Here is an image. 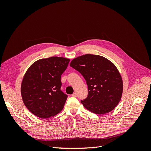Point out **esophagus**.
Returning a JSON list of instances; mask_svg holds the SVG:
<instances>
[{"label":"esophagus","instance_id":"obj_1","mask_svg":"<svg viewBox=\"0 0 151 151\" xmlns=\"http://www.w3.org/2000/svg\"><path fill=\"white\" fill-rule=\"evenodd\" d=\"M72 97H74V98L77 97V94H76V93H73V94H72Z\"/></svg>","mask_w":151,"mask_h":151}]
</instances>
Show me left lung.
Listing matches in <instances>:
<instances>
[{"label": "left lung", "mask_w": 151, "mask_h": 151, "mask_svg": "<svg viewBox=\"0 0 151 151\" xmlns=\"http://www.w3.org/2000/svg\"><path fill=\"white\" fill-rule=\"evenodd\" d=\"M70 66L86 81L88 95L81 102L89 111L98 115L110 112L119 103L123 81L119 71L107 58L86 54L71 61Z\"/></svg>", "instance_id": "8db88e82"}]
</instances>
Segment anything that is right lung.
<instances>
[{
  "instance_id": "right-lung-1",
  "label": "right lung",
  "mask_w": 151,
  "mask_h": 151,
  "mask_svg": "<svg viewBox=\"0 0 151 151\" xmlns=\"http://www.w3.org/2000/svg\"><path fill=\"white\" fill-rule=\"evenodd\" d=\"M68 58L52 57L34 62L24 76L21 93L29 111L40 118L56 115L63 108L67 95L60 89L61 75Z\"/></svg>"
}]
</instances>
